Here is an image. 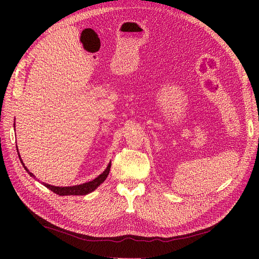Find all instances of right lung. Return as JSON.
I'll return each instance as SVG.
<instances>
[{
    "label": "right lung",
    "instance_id": "1",
    "mask_svg": "<svg viewBox=\"0 0 259 259\" xmlns=\"http://www.w3.org/2000/svg\"><path fill=\"white\" fill-rule=\"evenodd\" d=\"M17 152H18V149H17ZM18 156L20 159L19 153H18ZM20 161H21V159H20ZM21 163H22V161H21ZM22 166L25 167V169L28 171V174L31 177L35 178V176L31 173V171H29V169L25 166V164L23 163H22ZM110 167H111V162L108 164L107 168L98 177L93 179L92 182L85 183L82 185H76V186H71V187H56V186H52V185L44 184V183H43V185L48 188V189L52 190L54 193H56L58 195H85V194L91 193L95 189H97V188L105 182L107 176L109 175V171H110Z\"/></svg>",
    "mask_w": 259,
    "mask_h": 259
}]
</instances>
